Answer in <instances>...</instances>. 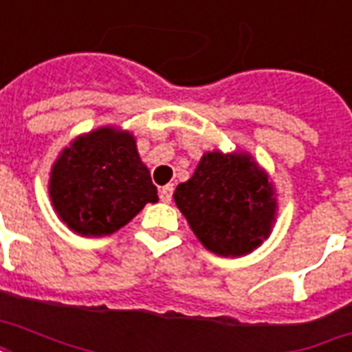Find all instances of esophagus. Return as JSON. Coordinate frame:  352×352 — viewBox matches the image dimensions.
I'll return each instance as SVG.
<instances>
[{
    "label": "esophagus",
    "instance_id": "1",
    "mask_svg": "<svg viewBox=\"0 0 352 352\" xmlns=\"http://www.w3.org/2000/svg\"><path fill=\"white\" fill-rule=\"evenodd\" d=\"M171 193H173V186H171V184H166V186L160 188V192H159L160 201H162V203H170Z\"/></svg>",
    "mask_w": 352,
    "mask_h": 352
}]
</instances>
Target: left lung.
I'll list each match as a JSON object with an SVG mask.
<instances>
[{"mask_svg": "<svg viewBox=\"0 0 352 352\" xmlns=\"http://www.w3.org/2000/svg\"><path fill=\"white\" fill-rule=\"evenodd\" d=\"M199 243L215 256L241 257L263 245L278 217L267 170L248 151H206L193 175L173 192Z\"/></svg>", "mask_w": 352, "mask_h": 352, "instance_id": "1", "label": "left lung"}]
</instances>
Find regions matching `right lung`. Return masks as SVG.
<instances>
[{"label": "right lung", "instance_id": "add662e5", "mask_svg": "<svg viewBox=\"0 0 352 352\" xmlns=\"http://www.w3.org/2000/svg\"><path fill=\"white\" fill-rule=\"evenodd\" d=\"M49 197L63 225L84 237L115 234L146 204L159 201L137 138L118 126L82 133L58 153Z\"/></svg>", "mask_w": 352, "mask_h": 352}]
</instances>
